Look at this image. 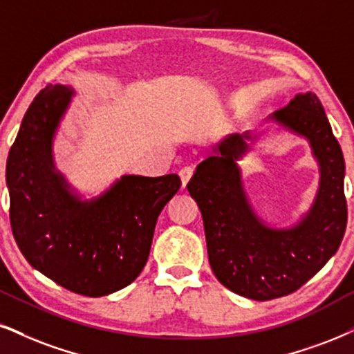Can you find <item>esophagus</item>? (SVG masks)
Instances as JSON below:
<instances>
[{
    "instance_id": "34e87169",
    "label": "esophagus",
    "mask_w": 354,
    "mask_h": 354,
    "mask_svg": "<svg viewBox=\"0 0 354 354\" xmlns=\"http://www.w3.org/2000/svg\"><path fill=\"white\" fill-rule=\"evenodd\" d=\"M178 176H180V180H182V189H185L192 176H194V167H192V165H185L184 169H180Z\"/></svg>"
}]
</instances>
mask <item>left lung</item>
Segmentation results:
<instances>
[{"label":"left lung","mask_w":354,"mask_h":354,"mask_svg":"<svg viewBox=\"0 0 354 354\" xmlns=\"http://www.w3.org/2000/svg\"><path fill=\"white\" fill-rule=\"evenodd\" d=\"M264 121L307 139L318 164L317 195L297 223L270 226L248 198L238 160L256 142L250 131L221 138L187 185L202 212L213 274L259 302L289 295L315 276L339 248L348 218L343 152L317 95L297 93Z\"/></svg>","instance_id":"obj_1"}]
</instances>
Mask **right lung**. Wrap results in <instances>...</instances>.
Wrapping results in <instances>:
<instances>
[{"label":"right lung","instance_id":"obj_1","mask_svg":"<svg viewBox=\"0 0 354 354\" xmlns=\"http://www.w3.org/2000/svg\"><path fill=\"white\" fill-rule=\"evenodd\" d=\"M73 97L72 86L47 85L26 111L6 162L11 228L34 269L75 294L103 297L141 274L157 218L180 178L121 176L98 197L84 198L54 160L55 134Z\"/></svg>","mask_w":354,"mask_h":354}]
</instances>
